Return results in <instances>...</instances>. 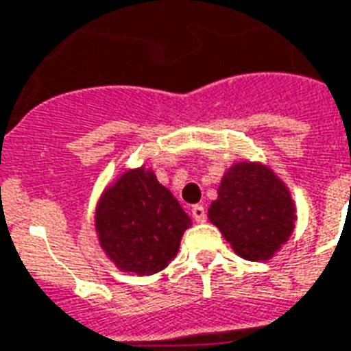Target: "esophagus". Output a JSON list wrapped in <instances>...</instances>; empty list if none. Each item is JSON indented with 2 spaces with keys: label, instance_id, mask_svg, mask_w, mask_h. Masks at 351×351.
<instances>
[{
  "label": "esophagus",
  "instance_id": "esophagus-1",
  "mask_svg": "<svg viewBox=\"0 0 351 351\" xmlns=\"http://www.w3.org/2000/svg\"><path fill=\"white\" fill-rule=\"evenodd\" d=\"M191 215H193V221L195 223H204L206 221V210H204V206H193L191 208Z\"/></svg>",
  "mask_w": 351,
  "mask_h": 351
}]
</instances>
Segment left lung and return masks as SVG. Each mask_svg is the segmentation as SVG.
Masks as SVG:
<instances>
[{
	"mask_svg": "<svg viewBox=\"0 0 351 351\" xmlns=\"http://www.w3.org/2000/svg\"><path fill=\"white\" fill-rule=\"evenodd\" d=\"M208 219L239 258L267 261L293 234L296 204L269 165L243 160L221 178Z\"/></svg>",
	"mask_w": 351,
	"mask_h": 351,
	"instance_id": "left-lung-1",
	"label": "left lung"
}]
</instances>
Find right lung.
<instances>
[{
    "label": "right lung",
    "mask_w": 351,
    "mask_h": 351,
    "mask_svg": "<svg viewBox=\"0 0 351 351\" xmlns=\"http://www.w3.org/2000/svg\"><path fill=\"white\" fill-rule=\"evenodd\" d=\"M191 219L145 165L127 169L104 187L95 232L106 258L121 272L151 276L175 259Z\"/></svg>",
    "instance_id": "add662e5"
}]
</instances>
